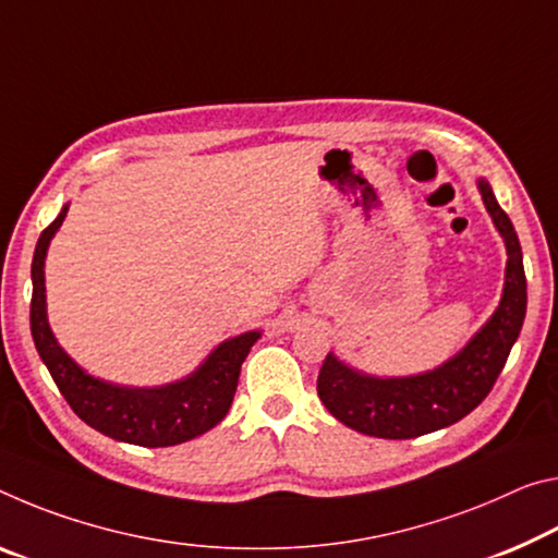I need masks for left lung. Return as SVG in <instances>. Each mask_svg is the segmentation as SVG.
<instances>
[{"instance_id": "8db88e82", "label": "left lung", "mask_w": 558, "mask_h": 558, "mask_svg": "<svg viewBox=\"0 0 558 558\" xmlns=\"http://www.w3.org/2000/svg\"><path fill=\"white\" fill-rule=\"evenodd\" d=\"M476 185L509 255L499 307L462 352L422 375L373 377L327 352L317 395L327 412L350 429L383 439H412L449 427L482 404L507 365L526 315L524 260L514 226L494 198L492 185L484 179Z\"/></svg>"}]
</instances>
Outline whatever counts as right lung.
Masks as SVG:
<instances>
[{"label": "right lung", "mask_w": 558, "mask_h": 558, "mask_svg": "<svg viewBox=\"0 0 558 558\" xmlns=\"http://www.w3.org/2000/svg\"><path fill=\"white\" fill-rule=\"evenodd\" d=\"M69 206L44 228L32 260V338L69 407L101 435L138 447H173L214 429L231 410L238 375L258 330L220 342L206 362L179 383L163 387H121L88 375L59 348L47 320L44 258L51 238L64 223Z\"/></svg>", "instance_id": "add662e5"}]
</instances>
